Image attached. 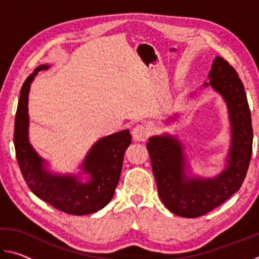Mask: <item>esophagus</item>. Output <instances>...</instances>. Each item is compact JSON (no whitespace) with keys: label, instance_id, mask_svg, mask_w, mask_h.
Returning a JSON list of instances; mask_svg holds the SVG:
<instances>
[{"label":"esophagus","instance_id":"1","mask_svg":"<svg viewBox=\"0 0 259 259\" xmlns=\"http://www.w3.org/2000/svg\"><path fill=\"white\" fill-rule=\"evenodd\" d=\"M131 134H133L134 140H136V142H145L151 133H150V129H148L146 125L138 124L133 129Z\"/></svg>","mask_w":259,"mask_h":259}]
</instances>
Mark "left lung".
I'll list each match as a JSON object with an SVG mask.
<instances>
[{
  "label": "left lung",
  "mask_w": 259,
  "mask_h": 259,
  "mask_svg": "<svg viewBox=\"0 0 259 259\" xmlns=\"http://www.w3.org/2000/svg\"><path fill=\"white\" fill-rule=\"evenodd\" d=\"M209 82L229 108L231 146L226 168L213 178L188 177L184 146L170 135L153 136L146 144L162 202L172 213L195 218L211 211L239 191L247 175L252 152V125L247 95L235 69L222 58L213 59Z\"/></svg>",
  "instance_id": "8db88e82"
}]
</instances>
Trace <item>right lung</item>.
I'll list each match as a JSON object with an SVG mask.
<instances>
[{
	"mask_svg": "<svg viewBox=\"0 0 259 259\" xmlns=\"http://www.w3.org/2000/svg\"><path fill=\"white\" fill-rule=\"evenodd\" d=\"M49 67V65H40L21 87L14 134L17 161L29 190L54 208L75 216L97 212L113 198L120 179L124 152L133 137L125 129L95 143L81 165L82 174L89 176L85 183L75 175L48 171L46 160L35 152L28 139V94L30 83L37 73Z\"/></svg>",
	"mask_w": 259,
	"mask_h": 259,
	"instance_id": "add662e5",
	"label": "right lung"
}]
</instances>
